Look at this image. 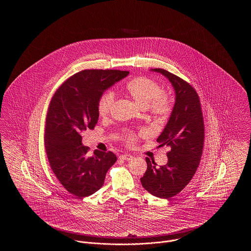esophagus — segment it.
<instances>
[{
    "label": "esophagus",
    "mask_w": 251,
    "mask_h": 251,
    "mask_svg": "<svg viewBox=\"0 0 251 251\" xmlns=\"http://www.w3.org/2000/svg\"><path fill=\"white\" fill-rule=\"evenodd\" d=\"M132 156L129 155V154H124V155H120V159L122 161H131L132 160Z\"/></svg>",
    "instance_id": "obj_1"
}]
</instances>
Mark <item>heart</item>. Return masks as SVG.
Masks as SVG:
<instances>
[{
  "label": "heart",
  "mask_w": 251,
  "mask_h": 251,
  "mask_svg": "<svg viewBox=\"0 0 251 251\" xmlns=\"http://www.w3.org/2000/svg\"><path fill=\"white\" fill-rule=\"evenodd\" d=\"M126 90L131 99L140 106L148 108L154 115H165L171 108V101L167 95L163 94L161 86L155 81L139 77L130 81L126 85ZM115 95L108 91L100 96L98 101V113L100 117H106L114 104ZM128 143H132L134 137L129 134L126 137Z\"/></svg>",
  "instance_id": "1"
}]
</instances>
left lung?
Returning <instances> with one entry per match:
<instances>
[{
  "label": "left lung",
  "instance_id": "1",
  "mask_svg": "<svg viewBox=\"0 0 251 251\" xmlns=\"http://www.w3.org/2000/svg\"><path fill=\"white\" fill-rule=\"evenodd\" d=\"M167 77L175 91L170 118L157 138L159 147L167 146V165L156 167L148 157L147 171L140 179L150 194L169 199L179 194L191 180L200 165L204 141L202 111L198 93L191 84L163 69H151Z\"/></svg>",
  "mask_w": 251,
  "mask_h": 251
}]
</instances>
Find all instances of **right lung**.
Wrapping results in <instances>:
<instances>
[{
    "label": "right lung",
    "mask_w": 251,
    "mask_h": 251,
    "mask_svg": "<svg viewBox=\"0 0 251 251\" xmlns=\"http://www.w3.org/2000/svg\"><path fill=\"white\" fill-rule=\"evenodd\" d=\"M129 72L84 70L70 77L52 97L45 124V150L50 166L61 184L78 198L88 197L104 183L116 161L113 152L96 151L87 155L81 132L93 130L98 101L103 92Z\"/></svg>",
    "instance_id": "obj_1"
}]
</instances>
